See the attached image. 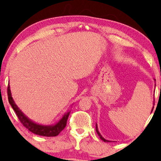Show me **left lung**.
Wrapping results in <instances>:
<instances>
[{
  "instance_id": "1",
  "label": "left lung",
  "mask_w": 161,
  "mask_h": 161,
  "mask_svg": "<svg viewBox=\"0 0 161 161\" xmlns=\"http://www.w3.org/2000/svg\"><path fill=\"white\" fill-rule=\"evenodd\" d=\"M154 80L155 81V79H154ZM153 105H154V102H153ZM153 108H154V106H153V108H152V110H151V112L150 113H152V112H153ZM96 132H97V134H98V135L99 136V137L101 138V140H102L103 142H112V141H109V140H106V139H104V138H103L102 136H101V135L100 134V132H98V127H97V124H96Z\"/></svg>"
}]
</instances>
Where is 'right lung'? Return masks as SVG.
<instances>
[{
  "label": "right lung",
  "instance_id": "right-lung-1",
  "mask_svg": "<svg viewBox=\"0 0 161 161\" xmlns=\"http://www.w3.org/2000/svg\"><path fill=\"white\" fill-rule=\"evenodd\" d=\"M8 97L9 103L13 108V109L16 112L17 117L20 122L23 124V125L25 127L26 129H28L30 132L34 134L44 136V137H55V136L60 134L62 130H64L67 121L70 114V111L66 112L64 114L60 120L58 122L52 125H40L33 122L30 119L28 118L24 114L21 112L20 108H19L17 105L15 103L14 98H12L11 89H10V86L8 84Z\"/></svg>",
  "mask_w": 161,
  "mask_h": 161
}]
</instances>
